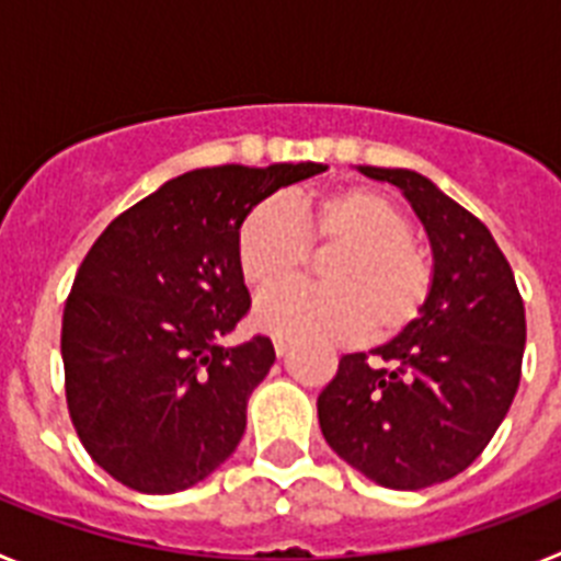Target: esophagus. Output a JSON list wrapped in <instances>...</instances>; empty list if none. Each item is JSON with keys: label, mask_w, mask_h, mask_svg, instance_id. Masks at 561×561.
Segmentation results:
<instances>
[{"label": "esophagus", "mask_w": 561, "mask_h": 561, "mask_svg": "<svg viewBox=\"0 0 561 561\" xmlns=\"http://www.w3.org/2000/svg\"><path fill=\"white\" fill-rule=\"evenodd\" d=\"M289 348H291V345L286 340H275V354L277 356H286V354H289Z\"/></svg>", "instance_id": "34e87169"}]
</instances>
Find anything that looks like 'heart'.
Returning <instances> with one entry per match:
<instances>
[{
  "mask_svg": "<svg viewBox=\"0 0 561 561\" xmlns=\"http://www.w3.org/2000/svg\"><path fill=\"white\" fill-rule=\"evenodd\" d=\"M309 251H334L325 287H287ZM236 264L255 291V323L272 336L309 345L404 334L433 295V261L413 241L404 210L370 187L311 193L289 207L255 205L236 230Z\"/></svg>",
  "mask_w": 561,
  "mask_h": 561,
  "instance_id": "b5f03b06",
  "label": "heart"
}]
</instances>
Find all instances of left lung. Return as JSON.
I'll list each match as a JSON object with an SVG mask.
<instances>
[{
	"label": "left lung",
	"mask_w": 561,
	"mask_h": 561,
	"mask_svg": "<svg viewBox=\"0 0 561 561\" xmlns=\"http://www.w3.org/2000/svg\"><path fill=\"white\" fill-rule=\"evenodd\" d=\"M401 187L427 227L435 284L424 314L393 342L345 354L317 396L329 447L374 483H444L494 438L523 376L525 306L489 227L404 168L359 165Z\"/></svg>",
	"instance_id": "8db88e82"
}]
</instances>
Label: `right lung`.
Here are the masks:
<instances>
[{"label":"right lung","mask_w":561,"mask_h":561,"mask_svg":"<svg viewBox=\"0 0 561 561\" xmlns=\"http://www.w3.org/2000/svg\"><path fill=\"white\" fill-rule=\"evenodd\" d=\"M325 171L216 165L182 173L98 236L64 306V390L83 449L114 480L173 494L236 453L272 340L225 348L252 300L236 230L277 187Z\"/></svg>","instance_id":"right-lung-1"}]
</instances>
